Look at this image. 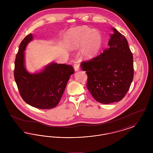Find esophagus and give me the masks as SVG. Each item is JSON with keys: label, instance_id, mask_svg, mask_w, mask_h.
Wrapping results in <instances>:
<instances>
[{"label": "esophagus", "instance_id": "34e87169", "mask_svg": "<svg viewBox=\"0 0 153 153\" xmlns=\"http://www.w3.org/2000/svg\"><path fill=\"white\" fill-rule=\"evenodd\" d=\"M74 71L76 72L80 71V66H79V65L77 64V62H76V64H74Z\"/></svg>", "mask_w": 153, "mask_h": 153}]
</instances>
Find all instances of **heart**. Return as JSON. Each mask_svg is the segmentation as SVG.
Instances as JSON below:
<instances>
[{
    "instance_id": "1",
    "label": "heart",
    "mask_w": 153,
    "mask_h": 153,
    "mask_svg": "<svg viewBox=\"0 0 153 153\" xmlns=\"http://www.w3.org/2000/svg\"><path fill=\"white\" fill-rule=\"evenodd\" d=\"M102 35L97 30L87 26H80L71 30L67 38L70 49H77L82 46L81 54L86 58H91L100 51L102 46Z\"/></svg>"
}]
</instances>
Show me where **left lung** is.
Instances as JSON below:
<instances>
[{"mask_svg": "<svg viewBox=\"0 0 153 153\" xmlns=\"http://www.w3.org/2000/svg\"><path fill=\"white\" fill-rule=\"evenodd\" d=\"M108 45L97 57L82 62L87 74L88 89L97 102L107 104L120 101L134 77L133 56L126 38L115 28Z\"/></svg>", "mask_w": 153, "mask_h": 153, "instance_id": "8db88e82", "label": "left lung"}]
</instances>
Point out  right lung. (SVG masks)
I'll use <instances>...</instances> for the list:
<instances>
[{"mask_svg": "<svg viewBox=\"0 0 153 153\" xmlns=\"http://www.w3.org/2000/svg\"><path fill=\"white\" fill-rule=\"evenodd\" d=\"M26 36L19 46L15 61L14 79L23 100L39 109H51L58 105L67 82L74 71L72 66L51 62L39 72H29L25 66L24 51L33 39Z\"/></svg>", "mask_w": 153, "mask_h": 153, "instance_id": "obj_1", "label": "right lung"}]
</instances>
